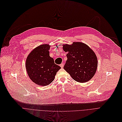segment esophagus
<instances>
[{"mask_svg":"<svg viewBox=\"0 0 122 122\" xmlns=\"http://www.w3.org/2000/svg\"><path fill=\"white\" fill-rule=\"evenodd\" d=\"M63 65H64V64H63V63H61V64H60V66L61 67V68L63 67Z\"/></svg>","mask_w":122,"mask_h":122,"instance_id":"34e87169","label":"esophagus"}]
</instances>
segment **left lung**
I'll return each mask as SVG.
<instances>
[{"mask_svg":"<svg viewBox=\"0 0 122 122\" xmlns=\"http://www.w3.org/2000/svg\"><path fill=\"white\" fill-rule=\"evenodd\" d=\"M67 52V60L63 67L72 78L80 83L90 80L98 67V59L94 52L86 44L73 42L71 45H62Z\"/></svg>","mask_w":122,"mask_h":122,"instance_id":"1","label":"left lung"}]
</instances>
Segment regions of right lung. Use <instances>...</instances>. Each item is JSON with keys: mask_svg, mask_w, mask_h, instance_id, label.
I'll list each match as a JSON object with an SVG mask.
<instances>
[{"mask_svg": "<svg viewBox=\"0 0 122 122\" xmlns=\"http://www.w3.org/2000/svg\"><path fill=\"white\" fill-rule=\"evenodd\" d=\"M50 46L48 44L38 46L30 53L26 60L25 67L29 78L39 86L50 84L54 80L57 72L61 68L50 56L48 50Z\"/></svg>", "mask_w": 122, "mask_h": 122, "instance_id": "1", "label": "right lung"}]
</instances>
